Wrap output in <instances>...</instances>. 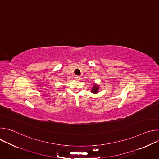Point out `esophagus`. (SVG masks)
Returning <instances> with one entry per match:
<instances>
[{
	"label": "esophagus",
	"instance_id": "obj_1",
	"mask_svg": "<svg viewBox=\"0 0 159 159\" xmlns=\"http://www.w3.org/2000/svg\"><path fill=\"white\" fill-rule=\"evenodd\" d=\"M75 79H76L77 80H80V76H76V77H75Z\"/></svg>",
	"mask_w": 159,
	"mask_h": 159
}]
</instances>
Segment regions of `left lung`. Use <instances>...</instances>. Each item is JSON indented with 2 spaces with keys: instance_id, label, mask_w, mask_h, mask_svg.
Masks as SVG:
<instances>
[{
  "instance_id": "1",
  "label": "left lung",
  "mask_w": 159,
  "mask_h": 159,
  "mask_svg": "<svg viewBox=\"0 0 159 159\" xmlns=\"http://www.w3.org/2000/svg\"><path fill=\"white\" fill-rule=\"evenodd\" d=\"M99 89H100L99 85L98 84L94 83V85H93V87H92V89H91V90H90V91H91V93H93V94H98V92H99Z\"/></svg>"
}]
</instances>
